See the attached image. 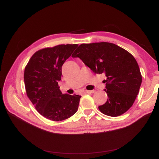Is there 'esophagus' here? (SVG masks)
<instances>
[{
	"mask_svg": "<svg viewBox=\"0 0 159 159\" xmlns=\"http://www.w3.org/2000/svg\"><path fill=\"white\" fill-rule=\"evenodd\" d=\"M95 93V91L94 90H91V91H84V93Z\"/></svg>",
	"mask_w": 159,
	"mask_h": 159,
	"instance_id": "obj_1",
	"label": "esophagus"
}]
</instances>
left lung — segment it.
<instances>
[{"label":"left lung","instance_id":"obj_1","mask_svg":"<svg viewBox=\"0 0 159 159\" xmlns=\"http://www.w3.org/2000/svg\"><path fill=\"white\" fill-rule=\"evenodd\" d=\"M79 57L95 73H104L108 98L98 106L104 115L117 116L126 112L134 103L142 83L137 62L126 50L113 43L80 44L72 55Z\"/></svg>","mask_w":159,"mask_h":159}]
</instances>
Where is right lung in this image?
I'll use <instances>...</instances> for the list:
<instances>
[{"instance_id": "right-lung-1", "label": "right lung", "mask_w": 159, "mask_h": 159, "mask_svg": "<svg viewBox=\"0 0 159 159\" xmlns=\"http://www.w3.org/2000/svg\"><path fill=\"white\" fill-rule=\"evenodd\" d=\"M78 44H62L40 49L25 68L26 93L37 111L48 119L61 121L77 111L81 96L62 94L58 86L62 66Z\"/></svg>"}]
</instances>
